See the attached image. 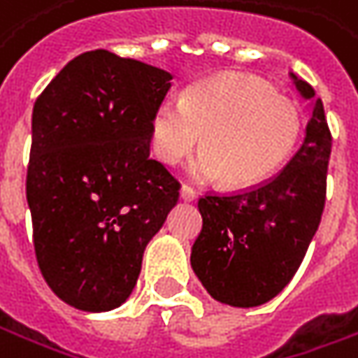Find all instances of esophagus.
Returning a JSON list of instances; mask_svg holds the SVG:
<instances>
[{
  "label": "esophagus",
  "instance_id": "obj_1",
  "mask_svg": "<svg viewBox=\"0 0 358 358\" xmlns=\"http://www.w3.org/2000/svg\"><path fill=\"white\" fill-rule=\"evenodd\" d=\"M196 196H198V194H196V190H194V188H190V186H186V184L180 188V198H182L184 202H194V200H196Z\"/></svg>",
  "mask_w": 358,
  "mask_h": 358
}]
</instances>
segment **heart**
<instances>
[{
	"label": "heart",
	"mask_w": 358,
	"mask_h": 358,
	"mask_svg": "<svg viewBox=\"0 0 358 358\" xmlns=\"http://www.w3.org/2000/svg\"><path fill=\"white\" fill-rule=\"evenodd\" d=\"M301 132L297 106L269 85L220 75L192 85L182 101L162 99L150 118L152 150L180 164L202 138L203 155L190 166L200 182L224 178L228 188H253L278 172Z\"/></svg>",
	"instance_id": "obj_1"
}]
</instances>
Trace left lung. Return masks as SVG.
Wrapping results in <instances>:
<instances>
[{"instance_id": "left-lung-1", "label": "left lung", "mask_w": 358, "mask_h": 358, "mask_svg": "<svg viewBox=\"0 0 358 358\" xmlns=\"http://www.w3.org/2000/svg\"><path fill=\"white\" fill-rule=\"evenodd\" d=\"M291 79L313 108L301 148L264 184L198 200L202 231L192 269L216 301L231 307L273 299L299 269L323 216L333 138L313 87L293 73Z\"/></svg>"}]
</instances>
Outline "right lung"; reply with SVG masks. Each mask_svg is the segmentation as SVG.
<instances>
[{
	"label": "right lung",
	"instance_id": "add662e5",
	"mask_svg": "<svg viewBox=\"0 0 358 358\" xmlns=\"http://www.w3.org/2000/svg\"><path fill=\"white\" fill-rule=\"evenodd\" d=\"M172 75L105 49L69 61L35 101L27 203L47 285L89 313L129 299L180 182L150 158Z\"/></svg>",
	"mask_w": 358,
	"mask_h": 358
}]
</instances>
